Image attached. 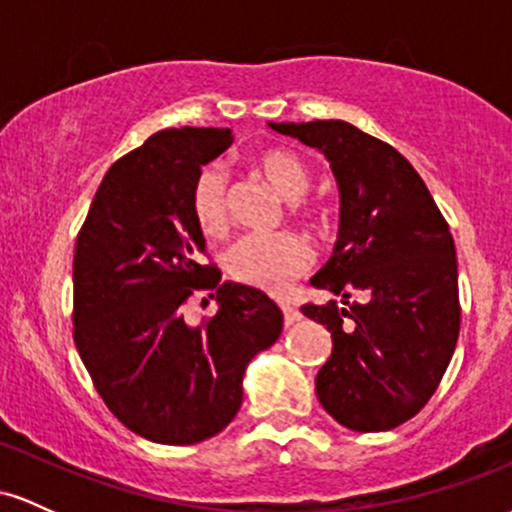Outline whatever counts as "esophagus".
Masks as SVG:
<instances>
[{"mask_svg":"<svg viewBox=\"0 0 512 512\" xmlns=\"http://www.w3.org/2000/svg\"><path fill=\"white\" fill-rule=\"evenodd\" d=\"M281 313H284V325L286 327L296 325V322L301 320V313H298L296 305H291V303H281Z\"/></svg>","mask_w":512,"mask_h":512,"instance_id":"1","label":"esophagus"}]
</instances>
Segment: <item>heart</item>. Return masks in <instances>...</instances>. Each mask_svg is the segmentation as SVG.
Returning a JSON list of instances; mask_svg holds the SVG:
<instances>
[{
  "label": "heart",
  "mask_w": 512,
  "mask_h": 512,
  "mask_svg": "<svg viewBox=\"0 0 512 512\" xmlns=\"http://www.w3.org/2000/svg\"><path fill=\"white\" fill-rule=\"evenodd\" d=\"M255 166L286 202H298L310 187V173L296 154L264 149ZM190 207L204 236H221L228 226V180L223 168L204 166L192 182ZM303 214H313L303 209ZM313 262V252L296 236H245L226 252V269L240 284L281 293Z\"/></svg>",
  "instance_id": "b5f03b06"
}]
</instances>
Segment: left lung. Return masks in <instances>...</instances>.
<instances>
[{"mask_svg": "<svg viewBox=\"0 0 512 512\" xmlns=\"http://www.w3.org/2000/svg\"><path fill=\"white\" fill-rule=\"evenodd\" d=\"M320 151L339 187V236L303 305L332 334L320 404L351 431H390L431 399L460 334L457 257L426 182L390 144L344 120L269 122Z\"/></svg>", "mask_w": 512, "mask_h": 512, "instance_id": "left-lung-1", "label": "left lung"}]
</instances>
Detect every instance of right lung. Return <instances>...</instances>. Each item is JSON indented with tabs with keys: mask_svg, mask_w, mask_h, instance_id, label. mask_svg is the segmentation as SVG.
<instances>
[{
	"mask_svg": "<svg viewBox=\"0 0 512 512\" xmlns=\"http://www.w3.org/2000/svg\"><path fill=\"white\" fill-rule=\"evenodd\" d=\"M231 144L219 127L151 134L105 173L76 238V349L108 409L154 443H202L231 424L245 368L284 325L267 293L199 262L192 182ZM195 290L217 296L202 326L184 320Z\"/></svg>",
	"mask_w": 512,
	"mask_h": 512,
	"instance_id": "1",
	"label": "right lung"
}]
</instances>
